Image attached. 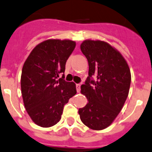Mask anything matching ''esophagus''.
Returning a JSON list of instances; mask_svg holds the SVG:
<instances>
[{
	"instance_id": "esophagus-1",
	"label": "esophagus",
	"mask_w": 152,
	"mask_h": 152,
	"mask_svg": "<svg viewBox=\"0 0 152 152\" xmlns=\"http://www.w3.org/2000/svg\"><path fill=\"white\" fill-rule=\"evenodd\" d=\"M76 91H77V92H79L80 91V85L79 84H76Z\"/></svg>"
}]
</instances>
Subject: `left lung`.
Returning <instances> with one entry per match:
<instances>
[{
    "mask_svg": "<svg viewBox=\"0 0 152 152\" xmlns=\"http://www.w3.org/2000/svg\"><path fill=\"white\" fill-rule=\"evenodd\" d=\"M80 49L88 61L89 76L81 86V93L88 102L79 109V114L88 127L103 130L114 121L127 100L130 68L122 55L105 41L86 39Z\"/></svg>",
    "mask_w": 152,
    "mask_h": 152,
    "instance_id": "1",
    "label": "left lung"
}]
</instances>
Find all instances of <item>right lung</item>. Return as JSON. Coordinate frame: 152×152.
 I'll return each instance as SVG.
<instances>
[{"label": "right lung", "mask_w": 152, "mask_h": 152, "mask_svg": "<svg viewBox=\"0 0 152 152\" xmlns=\"http://www.w3.org/2000/svg\"><path fill=\"white\" fill-rule=\"evenodd\" d=\"M76 47L70 39H49L34 48L22 67L21 89L31 120L49 127L61 118L64 106L76 94V84L66 82L65 64Z\"/></svg>", "instance_id": "obj_1"}]
</instances>
